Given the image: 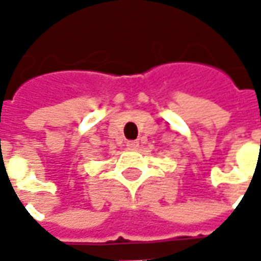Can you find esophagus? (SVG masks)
<instances>
[{"instance_id": "obj_1", "label": "esophagus", "mask_w": 261, "mask_h": 261, "mask_svg": "<svg viewBox=\"0 0 261 261\" xmlns=\"http://www.w3.org/2000/svg\"><path fill=\"white\" fill-rule=\"evenodd\" d=\"M126 146H127L129 149H132V151H136V149L139 148V142H138V141H129V142L126 144Z\"/></svg>"}]
</instances>
